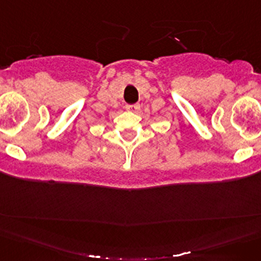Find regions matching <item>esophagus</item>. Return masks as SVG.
I'll return each mask as SVG.
<instances>
[{
	"label": "esophagus",
	"instance_id": "34e87169",
	"mask_svg": "<svg viewBox=\"0 0 261 261\" xmlns=\"http://www.w3.org/2000/svg\"><path fill=\"white\" fill-rule=\"evenodd\" d=\"M127 108V111H129V112H138L140 106L139 105H128V106H125Z\"/></svg>",
	"mask_w": 261,
	"mask_h": 261
}]
</instances>
